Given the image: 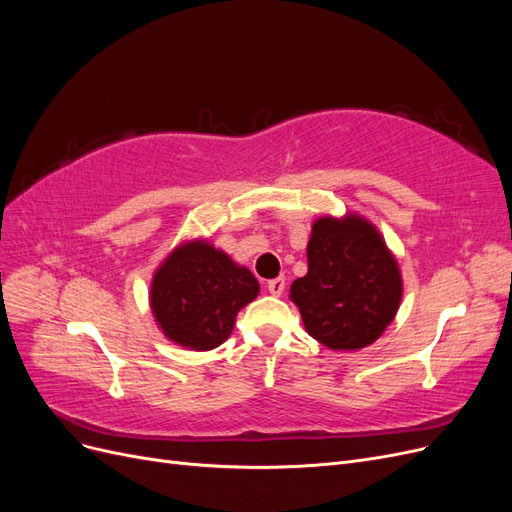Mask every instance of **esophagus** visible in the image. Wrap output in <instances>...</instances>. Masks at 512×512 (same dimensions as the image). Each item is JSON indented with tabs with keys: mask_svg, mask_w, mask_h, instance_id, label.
<instances>
[{
	"mask_svg": "<svg viewBox=\"0 0 512 512\" xmlns=\"http://www.w3.org/2000/svg\"><path fill=\"white\" fill-rule=\"evenodd\" d=\"M267 288H269V292L273 294V297H280V294L286 288V280H284V277H275V280L267 282Z\"/></svg>",
	"mask_w": 512,
	"mask_h": 512,
	"instance_id": "34e87169",
	"label": "esophagus"
}]
</instances>
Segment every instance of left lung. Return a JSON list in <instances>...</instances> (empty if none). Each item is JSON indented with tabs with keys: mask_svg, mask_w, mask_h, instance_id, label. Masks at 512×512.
Here are the masks:
<instances>
[{
	"mask_svg": "<svg viewBox=\"0 0 512 512\" xmlns=\"http://www.w3.org/2000/svg\"><path fill=\"white\" fill-rule=\"evenodd\" d=\"M290 299L307 333L331 350H359L384 333L401 301V275L378 230L359 215L320 218L307 243V275Z\"/></svg>",
	"mask_w": 512,
	"mask_h": 512,
	"instance_id": "1",
	"label": "left lung"
}]
</instances>
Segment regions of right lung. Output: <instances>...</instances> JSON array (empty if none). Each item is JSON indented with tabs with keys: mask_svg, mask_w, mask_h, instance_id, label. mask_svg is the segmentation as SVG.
<instances>
[{
	"mask_svg": "<svg viewBox=\"0 0 512 512\" xmlns=\"http://www.w3.org/2000/svg\"><path fill=\"white\" fill-rule=\"evenodd\" d=\"M260 286L245 267L198 241L170 254L153 275L151 309L164 335L192 350H213L232 333L239 309Z\"/></svg>",
	"mask_w": 512,
	"mask_h": 512,
	"instance_id": "add662e5",
	"label": "right lung"
}]
</instances>
